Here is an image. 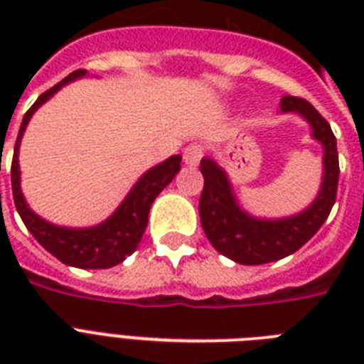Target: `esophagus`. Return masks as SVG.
<instances>
[{"mask_svg":"<svg viewBox=\"0 0 364 364\" xmlns=\"http://www.w3.org/2000/svg\"><path fill=\"white\" fill-rule=\"evenodd\" d=\"M202 154H204V149H202V145H196V143H193V145H188L185 151H183V162L187 166H196L200 162V159H202Z\"/></svg>","mask_w":364,"mask_h":364,"instance_id":"obj_1","label":"esophagus"}]
</instances>
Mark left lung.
I'll list each match as a JSON object with an SVG mask.
<instances>
[{"label":"left lung","instance_id":"8db88e82","mask_svg":"<svg viewBox=\"0 0 364 364\" xmlns=\"http://www.w3.org/2000/svg\"><path fill=\"white\" fill-rule=\"evenodd\" d=\"M283 113L299 115L310 126L311 139L323 149V176L316 198L299 213L287 217H257L249 213L234 193L227 170L215 159L200 160L204 191L200 196V223L211 245L238 264H266L299 251L327 221L338 188L336 137L319 111L306 100L283 96Z\"/></svg>","mask_w":364,"mask_h":364}]
</instances>
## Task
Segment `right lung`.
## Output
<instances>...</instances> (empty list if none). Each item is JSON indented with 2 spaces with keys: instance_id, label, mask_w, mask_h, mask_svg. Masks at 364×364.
Instances as JSON below:
<instances>
[{
  "instance_id": "add662e5",
  "label": "right lung",
  "mask_w": 364,
  "mask_h": 364,
  "mask_svg": "<svg viewBox=\"0 0 364 364\" xmlns=\"http://www.w3.org/2000/svg\"><path fill=\"white\" fill-rule=\"evenodd\" d=\"M88 77L87 70H77L65 77L64 81L54 85L50 90L43 92L31 105L20 124L16 145H14L13 166H11V183H13V198L20 219L30 230L31 236L47 249L48 253L62 260L64 264L85 268V270H100V268H111L121 264L122 260L136 251L137 243L141 242V236L147 228L149 210L153 205L154 198L171 183V179L181 170V154H171L170 159L162 160L160 164L149 168L143 173L124 200L117 205V210L111 213L105 221L94 225V227H60L54 223L43 219L31 210L26 202L22 187H20V164L18 153L22 136H24L28 122L43 104H47L54 94L62 90L65 85Z\"/></svg>"
}]
</instances>
